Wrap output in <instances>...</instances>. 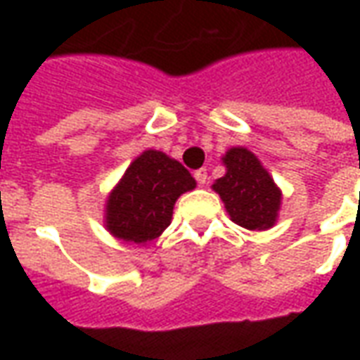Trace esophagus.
<instances>
[{"label": "esophagus", "mask_w": 360, "mask_h": 360, "mask_svg": "<svg viewBox=\"0 0 360 360\" xmlns=\"http://www.w3.org/2000/svg\"><path fill=\"white\" fill-rule=\"evenodd\" d=\"M195 179H196V183L200 185V187H204V185L208 183V172H206V169H196Z\"/></svg>", "instance_id": "obj_1"}]
</instances>
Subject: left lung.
I'll return each instance as SVG.
<instances>
[{
  "label": "left lung",
  "mask_w": 360,
  "mask_h": 360,
  "mask_svg": "<svg viewBox=\"0 0 360 360\" xmlns=\"http://www.w3.org/2000/svg\"><path fill=\"white\" fill-rule=\"evenodd\" d=\"M227 173L214 183L229 216L245 229L274 226L281 193L258 158L247 148H231L224 158Z\"/></svg>",
  "instance_id": "obj_1"
}]
</instances>
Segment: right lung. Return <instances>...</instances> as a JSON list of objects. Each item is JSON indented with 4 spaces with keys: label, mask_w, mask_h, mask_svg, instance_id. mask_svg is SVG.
<instances>
[{
    "label": "right lung",
    "mask_w": 360,
    "mask_h": 360,
    "mask_svg": "<svg viewBox=\"0 0 360 360\" xmlns=\"http://www.w3.org/2000/svg\"><path fill=\"white\" fill-rule=\"evenodd\" d=\"M193 175L158 150H146L129 165L108 200V229L123 241L148 243L172 224L173 204L195 188Z\"/></svg>",
    "instance_id": "obj_1"
}]
</instances>
